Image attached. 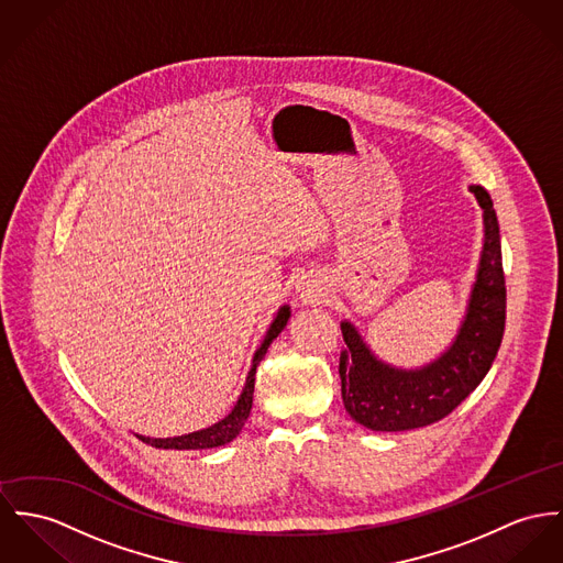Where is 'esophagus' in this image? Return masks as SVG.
<instances>
[{
	"mask_svg": "<svg viewBox=\"0 0 563 563\" xmlns=\"http://www.w3.org/2000/svg\"><path fill=\"white\" fill-rule=\"evenodd\" d=\"M300 300L303 303H319L323 300V289L314 283H302L300 285Z\"/></svg>",
	"mask_w": 563,
	"mask_h": 563,
	"instance_id": "obj_1",
	"label": "esophagus"
}]
</instances>
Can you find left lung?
I'll return each mask as SVG.
<instances>
[{"label":"left lung","instance_id":"1","mask_svg":"<svg viewBox=\"0 0 563 563\" xmlns=\"http://www.w3.org/2000/svg\"><path fill=\"white\" fill-rule=\"evenodd\" d=\"M484 210V249L465 321L452 346L424 368L400 371L379 362L351 323H343L346 349L339 373L346 413L371 431H411L450 416L495 362L506 328V276L499 222L490 195L472 186Z\"/></svg>","mask_w":563,"mask_h":563}]
</instances>
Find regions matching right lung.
<instances>
[{"label":"right lung","mask_w":563,"mask_h":563,"mask_svg":"<svg viewBox=\"0 0 563 563\" xmlns=\"http://www.w3.org/2000/svg\"><path fill=\"white\" fill-rule=\"evenodd\" d=\"M289 314H291L289 306H283V308L278 310L276 319L272 321V325H269V330H267V334H265L263 345L257 349V353H255V357H253V366H251V373H249V377H246L244 391H242V396L238 398V405L233 407V411H231L224 420H220L218 424L210 427V429H203V431H197V433L181 434V437H174V439H150V437H141V434H136V437H139L143 443L154 445V448H163V450H203V448H218V445H224V443L233 441V439L240 434V431H242V427H244V422L249 420V416H251L257 366H260V362L263 360V355H265L269 343H272V341L283 332V328L287 325Z\"/></svg>","instance_id":"right-lung-1"}]
</instances>
